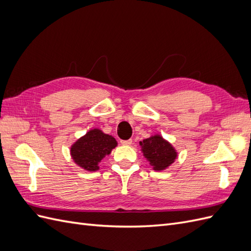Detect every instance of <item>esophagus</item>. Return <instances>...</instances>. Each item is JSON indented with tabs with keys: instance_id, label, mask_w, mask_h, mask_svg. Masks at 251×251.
<instances>
[{
	"instance_id": "34e87169",
	"label": "esophagus",
	"mask_w": 251,
	"mask_h": 251,
	"mask_svg": "<svg viewBox=\"0 0 251 251\" xmlns=\"http://www.w3.org/2000/svg\"><path fill=\"white\" fill-rule=\"evenodd\" d=\"M120 143L123 144V146H131L132 144V140L128 139V140H121Z\"/></svg>"
}]
</instances>
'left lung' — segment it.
Listing matches in <instances>:
<instances>
[{
  "label": "left lung",
  "mask_w": 251,
  "mask_h": 251,
  "mask_svg": "<svg viewBox=\"0 0 251 251\" xmlns=\"http://www.w3.org/2000/svg\"><path fill=\"white\" fill-rule=\"evenodd\" d=\"M143 157L154 171H164L178 157V151L161 135L155 134L139 142Z\"/></svg>",
  "instance_id": "1"
}]
</instances>
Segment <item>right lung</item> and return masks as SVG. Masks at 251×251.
Masks as SVG:
<instances>
[{
  "label": "right lung",
  "mask_w": 251,
  "mask_h": 251,
  "mask_svg": "<svg viewBox=\"0 0 251 251\" xmlns=\"http://www.w3.org/2000/svg\"><path fill=\"white\" fill-rule=\"evenodd\" d=\"M117 141L112 135L103 133L100 128H91L75 141L70 148V155L75 164L87 172L100 170V163L109 156Z\"/></svg>",
  "instance_id": "add662e5"
}]
</instances>
